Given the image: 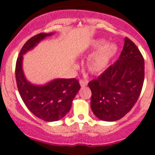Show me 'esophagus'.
Returning a JSON list of instances; mask_svg holds the SVG:
<instances>
[{"label": "esophagus", "mask_w": 155, "mask_h": 155, "mask_svg": "<svg viewBox=\"0 0 155 155\" xmlns=\"http://www.w3.org/2000/svg\"><path fill=\"white\" fill-rule=\"evenodd\" d=\"M79 83H80L81 86V87H84V86H87V81L85 80H80V81H79Z\"/></svg>", "instance_id": "34e87169"}]
</instances>
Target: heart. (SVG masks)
Returning <instances> with one entry per match:
<instances>
[{
    "mask_svg": "<svg viewBox=\"0 0 155 155\" xmlns=\"http://www.w3.org/2000/svg\"><path fill=\"white\" fill-rule=\"evenodd\" d=\"M104 43L105 41L103 39H97L93 43L94 48L100 47V46L101 47L87 58V68L92 73L97 74L103 71L107 68L111 58L116 53L117 48L114 44H105L102 46Z\"/></svg>",
    "mask_w": 155,
    "mask_h": 155,
    "instance_id": "obj_1",
    "label": "heart"
}]
</instances>
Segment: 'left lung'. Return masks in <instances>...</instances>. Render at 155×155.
Instances as JSON below:
<instances>
[{
	"label": "left lung",
	"mask_w": 155,
	"mask_h": 155,
	"mask_svg": "<svg viewBox=\"0 0 155 155\" xmlns=\"http://www.w3.org/2000/svg\"><path fill=\"white\" fill-rule=\"evenodd\" d=\"M119 59L88 83L91 108L98 119L116 121L136 103L144 80V60L134 42L126 37Z\"/></svg>",
	"instance_id": "8db88e82"
}]
</instances>
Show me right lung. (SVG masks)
Here are the masks:
<instances>
[{
  "label": "right lung",
  "mask_w": 155,
  "mask_h": 155,
  "mask_svg": "<svg viewBox=\"0 0 155 155\" xmlns=\"http://www.w3.org/2000/svg\"><path fill=\"white\" fill-rule=\"evenodd\" d=\"M53 33H39L24 44L16 61L15 78L19 94L25 105L35 116L46 122L57 121L66 116L72 101L81 88L76 78H59L45 85L31 84L25 78L22 71L23 55L37 43Z\"/></svg>",
  "instance_id": "right-lung-1"
}]
</instances>
